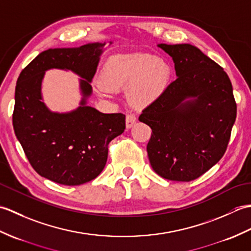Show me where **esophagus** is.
Instances as JSON below:
<instances>
[{
    "label": "esophagus",
    "instance_id": "obj_1",
    "mask_svg": "<svg viewBox=\"0 0 251 251\" xmlns=\"http://www.w3.org/2000/svg\"><path fill=\"white\" fill-rule=\"evenodd\" d=\"M137 119L134 114H127L126 115V128L129 129L136 124Z\"/></svg>",
    "mask_w": 251,
    "mask_h": 251
}]
</instances>
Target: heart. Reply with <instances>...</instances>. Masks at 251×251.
Here are the masks:
<instances>
[{"instance_id": "heart-1", "label": "heart", "mask_w": 251, "mask_h": 251, "mask_svg": "<svg viewBox=\"0 0 251 251\" xmlns=\"http://www.w3.org/2000/svg\"><path fill=\"white\" fill-rule=\"evenodd\" d=\"M170 75L172 69L162 58L143 52L114 56L101 72V92L128 89L132 101L149 103L164 92Z\"/></svg>"}]
</instances>
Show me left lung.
I'll list each match as a JSON object with an SVG mask.
<instances>
[{
    "mask_svg": "<svg viewBox=\"0 0 251 251\" xmlns=\"http://www.w3.org/2000/svg\"><path fill=\"white\" fill-rule=\"evenodd\" d=\"M173 58L177 79L142 110L152 135L147 146L154 172L173 181L201 177L226 153L236 102L225 70L191 44H158Z\"/></svg>",
    "mask_w": 251,
    "mask_h": 251,
    "instance_id": "left-lung-1",
    "label": "left lung"
}]
</instances>
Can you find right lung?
Here are the masks:
<instances>
[{
	"instance_id": "add662e5",
	"label": "right lung",
	"mask_w": 251,
	"mask_h": 251,
	"mask_svg": "<svg viewBox=\"0 0 251 251\" xmlns=\"http://www.w3.org/2000/svg\"><path fill=\"white\" fill-rule=\"evenodd\" d=\"M111 44V42H110ZM105 43L74 49H50L37 55L17 79L13 126L31 166L42 177L65 185L92 181L102 172L108 146L125 129V115L101 113L87 105L90 82ZM50 68L72 71L82 78L77 109L51 112L43 101L41 81Z\"/></svg>"
}]
</instances>
